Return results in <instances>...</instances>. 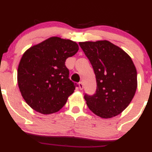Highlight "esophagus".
<instances>
[{
    "label": "esophagus",
    "instance_id": "34e87169",
    "mask_svg": "<svg viewBox=\"0 0 152 152\" xmlns=\"http://www.w3.org/2000/svg\"><path fill=\"white\" fill-rule=\"evenodd\" d=\"M78 86H79V89H80V90H83V83H82L81 81L79 82V83H78Z\"/></svg>",
    "mask_w": 152,
    "mask_h": 152
}]
</instances>
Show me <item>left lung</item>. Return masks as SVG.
Instances as JSON below:
<instances>
[{
  "label": "left lung",
  "mask_w": 152,
  "mask_h": 152,
  "mask_svg": "<svg viewBox=\"0 0 152 152\" xmlns=\"http://www.w3.org/2000/svg\"><path fill=\"white\" fill-rule=\"evenodd\" d=\"M78 44L96 75V93L84 95L88 107L102 118L120 114L130 103L137 86V70L130 56L107 40Z\"/></svg>",
  "instance_id": "8db88e82"
}]
</instances>
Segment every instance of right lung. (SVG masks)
Wrapping results in <instances>:
<instances>
[{"instance_id": "1", "label": "right lung", "mask_w": 152, "mask_h": 152, "mask_svg": "<svg viewBox=\"0 0 152 152\" xmlns=\"http://www.w3.org/2000/svg\"><path fill=\"white\" fill-rule=\"evenodd\" d=\"M78 50L75 42L52 37L24 53L18 69V83L24 100L37 112H58L74 93L67 58Z\"/></svg>"}]
</instances>
